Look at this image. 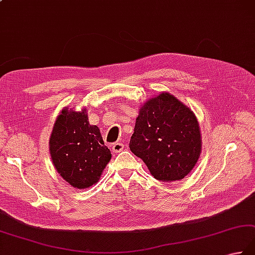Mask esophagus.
Here are the masks:
<instances>
[{
    "label": "esophagus",
    "instance_id": "34e87169",
    "mask_svg": "<svg viewBox=\"0 0 255 255\" xmlns=\"http://www.w3.org/2000/svg\"><path fill=\"white\" fill-rule=\"evenodd\" d=\"M124 150V143L122 142H116L113 144V152L115 153H118Z\"/></svg>",
    "mask_w": 255,
    "mask_h": 255
}]
</instances>
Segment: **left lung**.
<instances>
[{
  "instance_id": "8db88e82",
  "label": "left lung",
  "mask_w": 255,
  "mask_h": 255,
  "mask_svg": "<svg viewBox=\"0 0 255 255\" xmlns=\"http://www.w3.org/2000/svg\"><path fill=\"white\" fill-rule=\"evenodd\" d=\"M201 132L196 115L177 97L162 92L141 105L129 148L157 180H181L200 157Z\"/></svg>"
}]
</instances>
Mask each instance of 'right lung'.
<instances>
[{"mask_svg": "<svg viewBox=\"0 0 255 255\" xmlns=\"http://www.w3.org/2000/svg\"><path fill=\"white\" fill-rule=\"evenodd\" d=\"M49 153L55 169L69 186L86 189L97 183L112 159L101 130L88 122L87 109L65 107L49 137Z\"/></svg>", "mask_w": 255, "mask_h": 255, "instance_id": "obj_1", "label": "right lung"}]
</instances>
